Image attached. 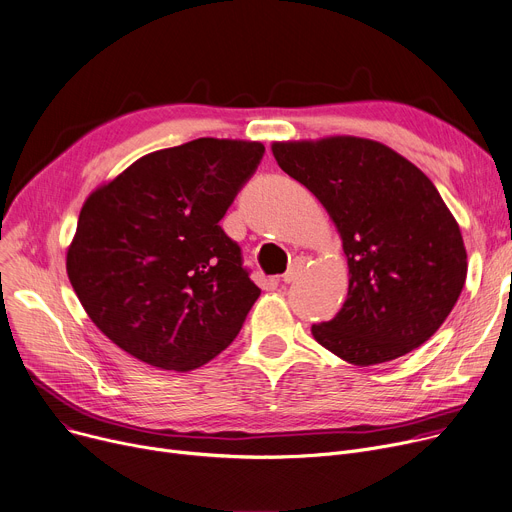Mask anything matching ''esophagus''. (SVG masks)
Wrapping results in <instances>:
<instances>
[{
	"label": "esophagus",
	"instance_id": "obj_1",
	"mask_svg": "<svg viewBox=\"0 0 512 512\" xmlns=\"http://www.w3.org/2000/svg\"><path fill=\"white\" fill-rule=\"evenodd\" d=\"M304 267H306V259H304V257H296V259L292 261V265L288 267L286 274L282 276V282H284V284H292V282H296V280L302 276Z\"/></svg>",
	"mask_w": 512,
	"mask_h": 512
}]
</instances>
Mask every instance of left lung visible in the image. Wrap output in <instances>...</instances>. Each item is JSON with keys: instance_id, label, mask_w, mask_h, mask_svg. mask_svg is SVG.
Listing matches in <instances>:
<instances>
[{"instance_id": "obj_1", "label": "left lung", "mask_w": 512, "mask_h": 512, "mask_svg": "<svg viewBox=\"0 0 512 512\" xmlns=\"http://www.w3.org/2000/svg\"><path fill=\"white\" fill-rule=\"evenodd\" d=\"M280 168L309 189L344 241L348 298L317 342L356 366L420 348L463 290L467 253L453 214L418 166L352 135L271 146Z\"/></svg>"}]
</instances>
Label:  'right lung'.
<instances>
[{"instance_id":"add662e5","label":"right lung","mask_w":512,"mask_h":512,"mask_svg":"<svg viewBox=\"0 0 512 512\" xmlns=\"http://www.w3.org/2000/svg\"><path fill=\"white\" fill-rule=\"evenodd\" d=\"M263 152L259 142L199 138L142 156L90 193L67 276L121 350L187 372L234 342L261 290L220 220Z\"/></svg>"}]
</instances>
